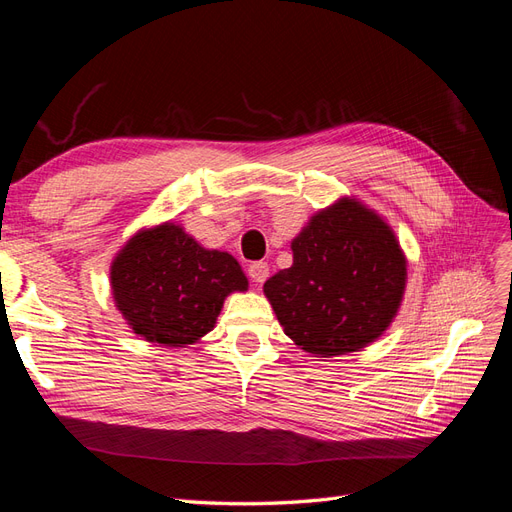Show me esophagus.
<instances>
[{
    "label": "esophagus",
    "mask_w": 512,
    "mask_h": 512,
    "mask_svg": "<svg viewBox=\"0 0 512 512\" xmlns=\"http://www.w3.org/2000/svg\"><path fill=\"white\" fill-rule=\"evenodd\" d=\"M270 274V266L266 261H253L251 266H248V276H251L253 283H264Z\"/></svg>",
    "instance_id": "obj_1"
}]
</instances>
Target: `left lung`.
Instances as JSON below:
<instances>
[{
	"label": "left lung",
	"mask_w": 512,
	"mask_h": 512,
	"mask_svg": "<svg viewBox=\"0 0 512 512\" xmlns=\"http://www.w3.org/2000/svg\"><path fill=\"white\" fill-rule=\"evenodd\" d=\"M291 251L294 264L270 276L264 294L304 352H358L390 326L407 270L397 238L375 212L341 199L311 218Z\"/></svg>",
	"instance_id": "left-lung-1"
}]
</instances>
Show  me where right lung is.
<instances>
[{"mask_svg":"<svg viewBox=\"0 0 512 512\" xmlns=\"http://www.w3.org/2000/svg\"><path fill=\"white\" fill-rule=\"evenodd\" d=\"M246 287L236 259L199 246L173 223L139 231L111 266L115 306L128 326L167 347L199 341L214 328L231 291Z\"/></svg>","mask_w":512,"mask_h":512,"instance_id":"1","label":"right lung"}]
</instances>
